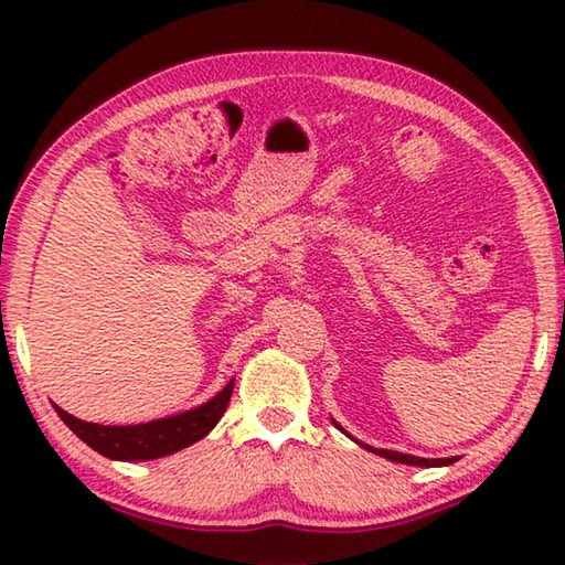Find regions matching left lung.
I'll return each mask as SVG.
<instances>
[{"label":"left lung","mask_w":565,"mask_h":565,"mask_svg":"<svg viewBox=\"0 0 565 565\" xmlns=\"http://www.w3.org/2000/svg\"><path fill=\"white\" fill-rule=\"evenodd\" d=\"M363 448H369V451H374L376 456L388 458V461L408 463V466H446V463H454L451 458H418V456H408V454H398V451H386V448H371V446H363Z\"/></svg>","instance_id":"8db88e82"}]
</instances>
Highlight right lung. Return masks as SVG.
I'll return each mask as SVG.
<instances>
[{
    "label": "right lung",
    "instance_id": "1",
    "mask_svg": "<svg viewBox=\"0 0 565 565\" xmlns=\"http://www.w3.org/2000/svg\"><path fill=\"white\" fill-rule=\"evenodd\" d=\"M232 391L234 379L204 406L139 426H99L74 418L60 406H54V411L84 444L102 456L117 458V461H147V458H161L181 451V448L204 438L216 426V420L224 416Z\"/></svg>",
    "mask_w": 565,
    "mask_h": 565
}]
</instances>
